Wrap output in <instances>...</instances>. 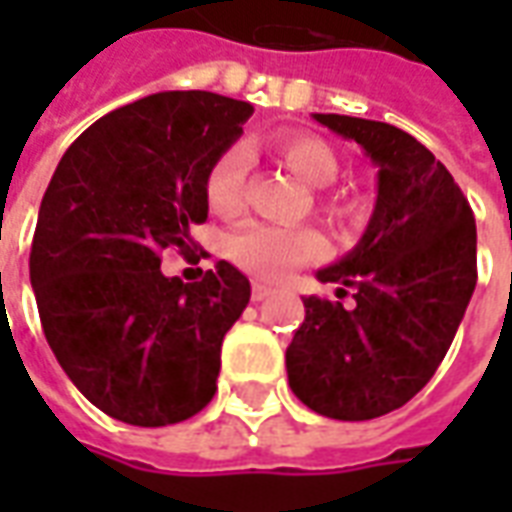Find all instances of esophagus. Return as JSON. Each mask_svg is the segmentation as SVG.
I'll return each instance as SVG.
<instances>
[{
	"mask_svg": "<svg viewBox=\"0 0 512 512\" xmlns=\"http://www.w3.org/2000/svg\"><path fill=\"white\" fill-rule=\"evenodd\" d=\"M271 293H274V288H271V285H266V282H252V301L268 299Z\"/></svg>",
	"mask_w": 512,
	"mask_h": 512,
	"instance_id": "1",
	"label": "esophagus"
}]
</instances>
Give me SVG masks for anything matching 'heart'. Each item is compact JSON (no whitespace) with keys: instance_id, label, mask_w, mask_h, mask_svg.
Listing matches in <instances>:
<instances>
[{"instance_id":"heart-1","label":"heart","mask_w":512,"mask_h":512,"mask_svg":"<svg viewBox=\"0 0 512 512\" xmlns=\"http://www.w3.org/2000/svg\"><path fill=\"white\" fill-rule=\"evenodd\" d=\"M282 164L307 186H326L337 175V156L323 139L312 134H282L271 142ZM249 150L244 145L224 147L205 172V200L219 216H235L244 205ZM337 208V205H334ZM321 252V235L310 227L249 222L227 241V255L238 266L263 279H279L290 268L307 263Z\"/></svg>"}]
</instances>
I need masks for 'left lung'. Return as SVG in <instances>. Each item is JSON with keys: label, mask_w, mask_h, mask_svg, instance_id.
I'll list each match as a JSON object with an SVG mask.
<instances>
[{"label": "left lung", "mask_w": 512, "mask_h": 512, "mask_svg": "<svg viewBox=\"0 0 512 512\" xmlns=\"http://www.w3.org/2000/svg\"><path fill=\"white\" fill-rule=\"evenodd\" d=\"M378 167L362 241L329 268L343 301L304 299L288 345L293 395L323 417L362 422L406 406L428 384L477 285V227L447 167L414 136L378 120L315 115Z\"/></svg>", "instance_id": "obj_1"}]
</instances>
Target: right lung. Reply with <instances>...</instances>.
<instances>
[{"label":"right lung","instance_id":"obj_1","mask_svg":"<svg viewBox=\"0 0 512 512\" xmlns=\"http://www.w3.org/2000/svg\"><path fill=\"white\" fill-rule=\"evenodd\" d=\"M252 112L205 90L139 98L87 128L43 194L29 252L43 334L76 389L120 422L175 425L216 392L249 279L219 260L180 282L161 274V252H191L205 172Z\"/></svg>","mask_w":512,"mask_h":512}]
</instances>
